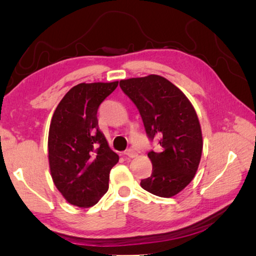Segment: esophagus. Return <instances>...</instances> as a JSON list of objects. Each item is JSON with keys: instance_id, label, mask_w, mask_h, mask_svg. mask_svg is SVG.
I'll use <instances>...</instances> for the list:
<instances>
[{"instance_id": "esophagus-1", "label": "esophagus", "mask_w": 256, "mask_h": 256, "mask_svg": "<svg viewBox=\"0 0 256 256\" xmlns=\"http://www.w3.org/2000/svg\"><path fill=\"white\" fill-rule=\"evenodd\" d=\"M124 154L127 155L128 158H136V156H137L136 150H132V148H129V150H126V153H124Z\"/></svg>"}]
</instances>
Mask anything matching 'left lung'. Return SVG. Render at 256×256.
I'll list each match as a JSON object with an SVG mask.
<instances>
[{
    "label": "left lung",
    "instance_id": "8db88e82",
    "mask_svg": "<svg viewBox=\"0 0 256 256\" xmlns=\"http://www.w3.org/2000/svg\"><path fill=\"white\" fill-rule=\"evenodd\" d=\"M120 88L135 103L147 136L158 140L160 152L150 150L152 176L142 180L144 190L170 198L189 184L202 153L198 116L184 93L160 75L120 80Z\"/></svg>",
    "mask_w": 256,
    "mask_h": 256
}]
</instances>
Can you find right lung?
Wrapping results in <instances>:
<instances>
[{
    "mask_svg": "<svg viewBox=\"0 0 256 256\" xmlns=\"http://www.w3.org/2000/svg\"><path fill=\"white\" fill-rule=\"evenodd\" d=\"M118 82L80 83L54 112L48 134L52 181L70 204L88 208L109 189V173L119 156L98 129V109Z\"/></svg>",
    "mask_w": 256,
    "mask_h": 256,
    "instance_id": "1",
    "label": "right lung"
}]
</instances>
